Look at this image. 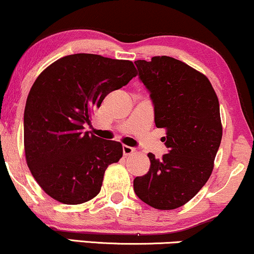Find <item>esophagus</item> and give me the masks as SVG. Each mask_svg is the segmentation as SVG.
Masks as SVG:
<instances>
[{
	"label": "esophagus",
	"instance_id": "34e87169",
	"mask_svg": "<svg viewBox=\"0 0 254 254\" xmlns=\"http://www.w3.org/2000/svg\"><path fill=\"white\" fill-rule=\"evenodd\" d=\"M122 151H124L125 156H129V154H132L133 152H135V148L130 147V146L124 145V146H122Z\"/></svg>",
	"mask_w": 254,
	"mask_h": 254
}]
</instances>
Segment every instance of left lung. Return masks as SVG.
Returning <instances> with one entry per match:
<instances>
[{"mask_svg":"<svg viewBox=\"0 0 254 254\" xmlns=\"http://www.w3.org/2000/svg\"><path fill=\"white\" fill-rule=\"evenodd\" d=\"M134 63L169 148L162 159L148 153L150 170L134 180V191L156 209H176L202 189L214 169L222 138L219 100L209 79L178 59L158 56Z\"/></svg>","mask_w":254,"mask_h":254,"instance_id":"8db88e82","label":"left lung"}]
</instances>
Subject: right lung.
<instances>
[{
	"label": "right lung",
	"mask_w": 254,
	"mask_h": 254,
	"mask_svg": "<svg viewBox=\"0 0 254 254\" xmlns=\"http://www.w3.org/2000/svg\"><path fill=\"white\" fill-rule=\"evenodd\" d=\"M135 76L132 62L90 53L63 57L39 74L26 101L23 142L27 165L47 195L80 204L100 192L122 145L84 132V124L109 92Z\"/></svg>",
	"instance_id": "1"
}]
</instances>
